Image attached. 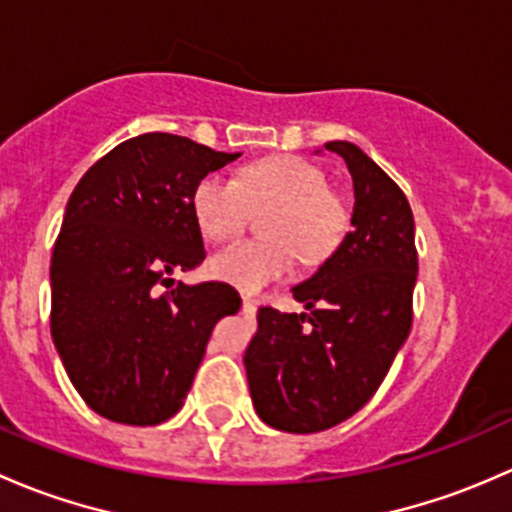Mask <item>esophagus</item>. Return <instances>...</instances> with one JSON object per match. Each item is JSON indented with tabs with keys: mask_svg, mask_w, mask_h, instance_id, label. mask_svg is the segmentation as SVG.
Masks as SVG:
<instances>
[{
	"mask_svg": "<svg viewBox=\"0 0 512 512\" xmlns=\"http://www.w3.org/2000/svg\"><path fill=\"white\" fill-rule=\"evenodd\" d=\"M242 302H245L247 307H250V304H255V299H252L250 294H245V292H242Z\"/></svg>",
	"mask_w": 512,
	"mask_h": 512,
	"instance_id": "1",
	"label": "esophagus"
}]
</instances>
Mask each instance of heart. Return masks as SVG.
<instances>
[{"mask_svg":"<svg viewBox=\"0 0 512 512\" xmlns=\"http://www.w3.org/2000/svg\"><path fill=\"white\" fill-rule=\"evenodd\" d=\"M265 237L240 242L210 260L218 280L260 289L292 270L294 260L317 262L334 252L349 213L319 165L297 156H272L237 170L235 180L205 175L195 183L190 210L205 240L230 242L245 232L252 210H262Z\"/></svg>","mask_w":512,"mask_h":512,"instance_id":"1","label":"heart"}]
</instances>
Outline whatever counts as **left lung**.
I'll use <instances>...</instances> for the list:
<instances>
[{
	"label": "left lung",
	"mask_w": 512,
	"mask_h": 512,
	"mask_svg": "<svg viewBox=\"0 0 512 512\" xmlns=\"http://www.w3.org/2000/svg\"><path fill=\"white\" fill-rule=\"evenodd\" d=\"M354 180L352 230L292 289L309 314L262 307L245 369L257 416L287 433H317L354 416L389 374L414 319L418 252L404 190L361 148L324 143Z\"/></svg>",
	"instance_id": "left-lung-1"
}]
</instances>
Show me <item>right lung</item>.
Wrapping results in <instances>:
<instances>
[{
  "label": "right lung",
  "mask_w": 512,
  "mask_h": 512,
  "mask_svg": "<svg viewBox=\"0 0 512 512\" xmlns=\"http://www.w3.org/2000/svg\"><path fill=\"white\" fill-rule=\"evenodd\" d=\"M240 153L173 133L118 143L84 173L51 252V337L98 416L156 426L178 414L213 327L240 309L227 282L183 285L205 260L195 183Z\"/></svg>",
  "instance_id": "add662e5"
}]
</instances>
